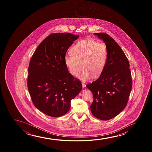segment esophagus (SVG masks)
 Returning a JSON list of instances; mask_svg holds the SVG:
<instances>
[{"mask_svg":"<svg viewBox=\"0 0 152 152\" xmlns=\"http://www.w3.org/2000/svg\"><path fill=\"white\" fill-rule=\"evenodd\" d=\"M82 85H83V88H85L86 87L85 83H82Z\"/></svg>","mask_w":152,"mask_h":152,"instance_id":"34e87169","label":"esophagus"}]
</instances>
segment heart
Masks as SVG:
<instances>
[{
  "instance_id": "b5f03b06",
  "label": "heart",
  "mask_w": 152,
  "mask_h": 152,
  "mask_svg": "<svg viewBox=\"0 0 152 152\" xmlns=\"http://www.w3.org/2000/svg\"><path fill=\"white\" fill-rule=\"evenodd\" d=\"M70 52L72 56H65V64L73 76L77 75L81 66L83 69L77 76L81 80L99 77L105 66L107 49L104 43L86 39L74 45Z\"/></svg>"
}]
</instances>
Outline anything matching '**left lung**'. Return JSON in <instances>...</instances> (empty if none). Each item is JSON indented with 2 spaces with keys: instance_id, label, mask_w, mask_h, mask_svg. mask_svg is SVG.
<instances>
[{
  "instance_id": "1",
  "label": "left lung",
  "mask_w": 152,
  "mask_h": 152,
  "mask_svg": "<svg viewBox=\"0 0 152 152\" xmlns=\"http://www.w3.org/2000/svg\"><path fill=\"white\" fill-rule=\"evenodd\" d=\"M94 34L105 43L107 58L100 77L86 87L94 96L92 114L98 119L108 121L127 105L132 89L131 71L127 56L115 40L106 33Z\"/></svg>"
}]
</instances>
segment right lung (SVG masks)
Here are the masks:
<instances>
[{
  "label": "right lung",
  "mask_w": 152,
  "mask_h": 152,
  "mask_svg": "<svg viewBox=\"0 0 152 152\" xmlns=\"http://www.w3.org/2000/svg\"><path fill=\"white\" fill-rule=\"evenodd\" d=\"M79 36L69 33L50 34L32 56L27 88L34 106L45 114L57 117L66 114L71 101L82 89L79 79L69 73L64 58Z\"/></svg>",
  "instance_id": "add662e5"
}]
</instances>
